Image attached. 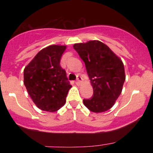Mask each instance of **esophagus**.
<instances>
[{"mask_svg":"<svg viewBox=\"0 0 153 153\" xmlns=\"http://www.w3.org/2000/svg\"><path fill=\"white\" fill-rule=\"evenodd\" d=\"M81 80H82V78L80 76H79V75H78V76H77V80H76V84H79L80 82V81H81Z\"/></svg>","mask_w":153,"mask_h":153,"instance_id":"34e87169","label":"esophagus"}]
</instances>
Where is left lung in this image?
Returning a JSON list of instances; mask_svg holds the SVG:
<instances>
[{
  "mask_svg": "<svg viewBox=\"0 0 153 153\" xmlns=\"http://www.w3.org/2000/svg\"><path fill=\"white\" fill-rule=\"evenodd\" d=\"M73 48L85 62L94 89L92 97L83 99L84 105L96 113L106 111L120 96L125 81L122 61L109 47L97 40L75 44Z\"/></svg>",
  "mask_w": 153,
  "mask_h": 153,
  "instance_id": "left-lung-1",
  "label": "left lung"
}]
</instances>
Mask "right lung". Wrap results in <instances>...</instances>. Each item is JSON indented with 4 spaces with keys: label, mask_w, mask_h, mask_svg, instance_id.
Instances as JSON below:
<instances>
[{
    "label": "right lung",
    "mask_w": 153,
    "mask_h": 153,
    "mask_svg": "<svg viewBox=\"0 0 153 153\" xmlns=\"http://www.w3.org/2000/svg\"><path fill=\"white\" fill-rule=\"evenodd\" d=\"M65 46L51 45L38 52L24 71L28 94L40 109L56 111L65 104L72 85L60 66Z\"/></svg>",
    "instance_id": "obj_1"
}]
</instances>
